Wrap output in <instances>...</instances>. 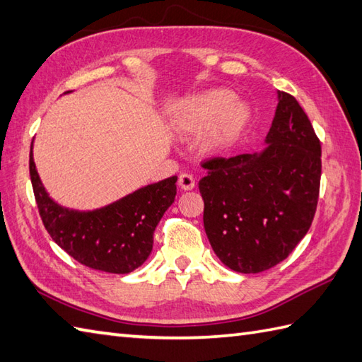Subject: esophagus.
I'll return each mask as SVG.
<instances>
[{"label": "esophagus", "mask_w": 362, "mask_h": 362, "mask_svg": "<svg viewBox=\"0 0 362 362\" xmlns=\"http://www.w3.org/2000/svg\"><path fill=\"white\" fill-rule=\"evenodd\" d=\"M179 185L183 191H189L196 187V182H194V177L191 174H182L179 177Z\"/></svg>", "instance_id": "34e87169"}]
</instances>
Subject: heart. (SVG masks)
<instances>
[{
  "mask_svg": "<svg viewBox=\"0 0 362 362\" xmlns=\"http://www.w3.org/2000/svg\"><path fill=\"white\" fill-rule=\"evenodd\" d=\"M250 121V107L235 99L233 91L216 88L185 99L173 118L174 132L183 140L197 135L205 152H219L233 144Z\"/></svg>",
  "mask_w": 362,
  "mask_h": 362,
  "instance_id": "1",
  "label": "heart"
}]
</instances>
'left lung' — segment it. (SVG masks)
Instances as JSON below:
<instances>
[{
  "label": "left lung",
  "mask_w": 362,
  "mask_h": 362,
  "mask_svg": "<svg viewBox=\"0 0 362 362\" xmlns=\"http://www.w3.org/2000/svg\"><path fill=\"white\" fill-rule=\"evenodd\" d=\"M266 148L204 161V227L232 271L258 274L288 258L316 213L322 149L294 96L279 91Z\"/></svg>",
  "instance_id": "1"
}]
</instances>
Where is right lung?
Segmentation results:
<instances>
[{
	"instance_id": "obj_1",
	"label": "right lung",
	"mask_w": 362,
	"mask_h": 362,
	"mask_svg": "<svg viewBox=\"0 0 362 362\" xmlns=\"http://www.w3.org/2000/svg\"><path fill=\"white\" fill-rule=\"evenodd\" d=\"M29 174L45 228L59 247L81 264L110 274H129L152 252L153 232L177 193V175L151 183L93 211L70 210L52 201L29 153Z\"/></svg>"
}]
</instances>
